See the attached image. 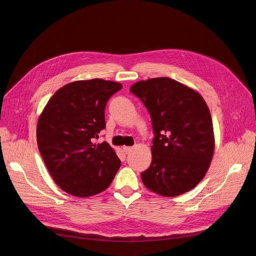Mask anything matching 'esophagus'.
<instances>
[{
	"label": "esophagus",
	"mask_w": 256,
	"mask_h": 256,
	"mask_svg": "<svg viewBox=\"0 0 256 256\" xmlns=\"http://www.w3.org/2000/svg\"><path fill=\"white\" fill-rule=\"evenodd\" d=\"M122 150H124V152L126 154H128V153L132 150V147H130V146H124V147H122Z\"/></svg>",
	"instance_id": "obj_1"
}]
</instances>
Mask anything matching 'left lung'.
I'll list each match as a JSON object with an SVG mask.
<instances>
[{
	"instance_id": "8db88e82",
	"label": "left lung",
	"mask_w": 256,
	"mask_h": 256,
	"mask_svg": "<svg viewBox=\"0 0 256 256\" xmlns=\"http://www.w3.org/2000/svg\"><path fill=\"white\" fill-rule=\"evenodd\" d=\"M130 90L147 108L154 132L152 162L141 174L146 187L176 197L195 188L214 155L212 115L199 92L174 80L156 78Z\"/></svg>"
}]
</instances>
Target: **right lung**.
Here are the masks:
<instances>
[{"instance_id":"right-lung-1","label":"right lung","mask_w":256,"mask_h":256,"mask_svg":"<svg viewBox=\"0 0 256 256\" xmlns=\"http://www.w3.org/2000/svg\"><path fill=\"white\" fill-rule=\"evenodd\" d=\"M122 84L100 78L59 88L36 126L40 153L55 182L66 193L90 197L106 190L122 162L106 142L94 144L105 128V107Z\"/></svg>"}]
</instances>
